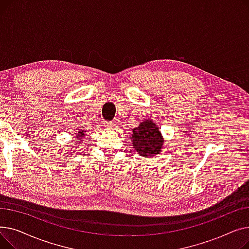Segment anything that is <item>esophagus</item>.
I'll return each mask as SVG.
<instances>
[{
  "label": "esophagus",
  "mask_w": 249,
  "mask_h": 249,
  "mask_svg": "<svg viewBox=\"0 0 249 249\" xmlns=\"http://www.w3.org/2000/svg\"><path fill=\"white\" fill-rule=\"evenodd\" d=\"M104 126L106 127L107 129H109V130H115L116 127H117L116 124H114V123L111 122V121H110V122H105V123H104Z\"/></svg>",
  "instance_id": "34e87169"
}]
</instances>
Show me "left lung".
<instances>
[{
    "instance_id": "1",
    "label": "left lung",
    "mask_w": 249,
    "mask_h": 249,
    "mask_svg": "<svg viewBox=\"0 0 249 249\" xmlns=\"http://www.w3.org/2000/svg\"><path fill=\"white\" fill-rule=\"evenodd\" d=\"M132 144L141 156L153 158L162 148L163 138L160 128L151 120L142 121L138 127L132 129Z\"/></svg>"
}]
</instances>
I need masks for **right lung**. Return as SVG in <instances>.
I'll use <instances>...</instances> for the list:
<instances>
[{
	"label": "right lung",
	"mask_w": 249,
	"mask_h": 249,
	"mask_svg": "<svg viewBox=\"0 0 249 249\" xmlns=\"http://www.w3.org/2000/svg\"><path fill=\"white\" fill-rule=\"evenodd\" d=\"M85 133H86V131L85 130H81V129H78V132H77V134H75L76 136H75V143L76 144H78V143H82V140L81 139H83V137H85Z\"/></svg>",
	"instance_id": "add662e5"
}]
</instances>
